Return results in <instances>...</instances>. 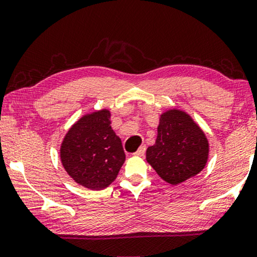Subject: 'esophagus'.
Segmentation results:
<instances>
[{
	"mask_svg": "<svg viewBox=\"0 0 257 257\" xmlns=\"http://www.w3.org/2000/svg\"><path fill=\"white\" fill-rule=\"evenodd\" d=\"M145 152H146V146H142V147H139V150L137 151V152L133 153V156L143 157L144 154H145Z\"/></svg>",
	"mask_w": 257,
	"mask_h": 257,
	"instance_id": "34e87169",
	"label": "esophagus"
}]
</instances>
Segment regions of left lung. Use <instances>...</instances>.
<instances>
[{
	"instance_id": "8db88e82",
	"label": "left lung",
	"mask_w": 257,
	"mask_h": 257,
	"mask_svg": "<svg viewBox=\"0 0 257 257\" xmlns=\"http://www.w3.org/2000/svg\"><path fill=\"white\" fill-rule=\"evenodd\" d=\"M209 144L205 132L185 111L170 108L160 114L156 144L146 160L170 185H179L205 168Z\"/></svg>"
}]
</instances>
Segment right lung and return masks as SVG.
<instances>
[{
    "label": "right lung",
    "instance_id": "obj_1",
    "mask_svg": "<svg viewBox=\"0 0 257 257\" xmlns=\"http://www.w3.org/2000/svg\"><path fill=\"white\" fill-rule=\"evenodd\" d=\"M107 108L78 119L63 139V167L83 187L99 191L115 180L125 161L121 140L111 127Z\"/></svg>",
    "mask_w": 257,
    "mask_h": 257
}]
</instances>
